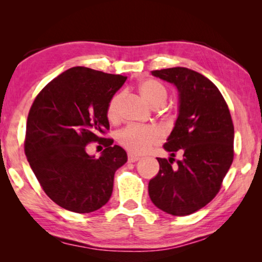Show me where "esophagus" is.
Listing matches in <instances>:
<instances>
[{"instance_id":"34e87169","label":"esophagus","mask_w":262,"mask_h":262,"mask_svg":"<svg viewBox=\"0 0 262 262\" xmlns=\"http://www.w3.org/2000/svg\"><path fill=\"white\" fill-rule=\"evenodd\" d=\"M137 161H140V157L134 156V155H128V162H129V163H135Z\"/></svg>"}]
</instances>
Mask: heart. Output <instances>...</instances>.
<instances>
[{
  "label": "heart",
  "mask_w": 262,
  "mask_h": 262,
  "mask_svg": "<svg viewBox=\"0 0 262 262\" xmlns=\"http://www.w3.org/2000/svg\"><path fill=\"white\" fill-rule=\"evenodd\" d=\"M139 91L142 97L155 108L162 107L167 98L166 88L156 79H145L139 85ZM122 99V92H118L110 98L106 106V115L111 122L119 120ZM162 132L156 127L127 126L117 133L118 143L133 155L147 152L152 145L162 141Z\"/></svg>",
  "instance_id": "heart-1"
}]
</instances>
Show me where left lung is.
Masks as SVG:
<instances>
[{
	"label": "left lung",
	"instance_id": "8db88e82",
	"mask_svg": "<svg viewBox=\"0 0 262 262\" xmlns=\"http://www.w3.org/2000/svg\"><path fill=\"white\" fill-rule=\"evenodd\" d=\"M151 74L178 89L179 115L164 144L172 157L157 158L159 172L149 181V196L167 214L186 216L220 192L233 162V122L219 89L200 73L176 67ZM177 151L183 159L173 166Z\"/></svg>",
	"mask_w": 262,
	"mask_h": 262
}]
</instances>
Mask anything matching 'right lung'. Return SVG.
Returning a JSON list of instances; mask_svg holds the SVG:
<instances>
[{
    "instance_id": "right-lung-1",
    "label": "right lung",
    "mask_w": 262,
    "mask_h": 262,
    "mask_svg": "<svg viewBox=\"0 0 262 262\" xmlns=\"http://www.w3.org/2000/svg\"><path fill=\"white\" fill-rule=\"evenodd\" d=\"M127 79L74 67L47 84L31 106L24 142L28 162L47 196L64 209L86 214L103 207L113 190L114 173L127 154L112 139L106 106ZM105 149L89 157L88 144Z\"/></svg>"
}]
</instances>
